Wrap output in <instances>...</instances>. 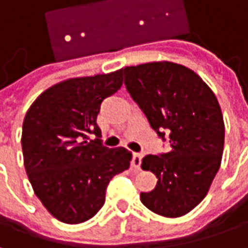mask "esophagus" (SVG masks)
Wrapping results in <instances>:
<instances>
[{
    "label": "esophagus",
    "instance_id": "esophagus-1",
    "mask_svg": "<svg viewBox=\"0 0 248 248\" xmlns=\"http://www.w3.org/2000/svg\"><path fill=\"white\" fill-rule=\"evenodd\" d=\"M141 160H142V155H141V154H133V159H132L133 169H136V170H140Z\"/></svg>",
    "mask_w": 248,
    "mask_h": 248
}]
</instances>
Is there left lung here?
I'll return each instance as SVG.
<instances>
[{
    "label": "left lung",
    "instance_id": "obj_1",
    "mask_svg": "<svg viewBox=\"0 0 248 248\" xmlns=\"http://www.w3.org/2000/svg\"><path fill=\"white\" fill-rule=\"evenodd\" d=\"M124 86L151 127L171 151L147 155L142 170L158 183L141 192L142 204L159 216L175 218L195 209L207 195L221 166L225 126L213 90L192 70L171 62L124 67Z\"/></svg>",
    "mask_w": 248,
    "mask_h": 248
}]
</instances>
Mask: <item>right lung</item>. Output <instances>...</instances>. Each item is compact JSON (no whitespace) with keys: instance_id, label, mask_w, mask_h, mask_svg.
I'll return each mask as SVG.
<instances>
[{"instance_id":"obj_1","label":"right lung","mask_w":248,"mask_h":248,"mask_svg":"<svg viewBox=\"0 0 248 248\" xmlns=\"http://www.w3.org/2000/svg\"><path fill=\"white\" fill-rule=\"evenodd\" d=\"M122 82V70L65 79L41 93L24 116L26 173L45 209L62 222L94 217L109 180L130 166L132 152L104 147L96 122L103 100ZM92 134L98 139L90 140Z\"/></svg>"}]
</instances>
